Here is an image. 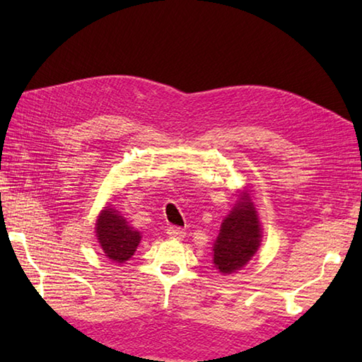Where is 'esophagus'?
I'll list each match as a JSON object with an SVG mask.
<instances>
[{
    "label": "esophagus",
    "instance_id": "esophagus-1",
    "mask_svg": "<svg viewBox=\"0 0 362 362\" xmlns=\"http://www.w3.org/2000/svg\"><path fill=\"white\" fill-rule=\"evenodd\" d=\"M166 233L171 236V238H174V240H183V238H185V235H187L185 230L180 228V227H174V226L168 227V232Z\"/></svg>",
    "mask_w": 362,
    "mask_h": 362
}]
</instances>
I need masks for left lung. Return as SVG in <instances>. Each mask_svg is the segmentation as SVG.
I'll use <instances>...</instances> for the list:
<instances>
[{"instance_id": "obj_1", "label": "left lung", "mask_w": 362, "mask_h": 362, "mask_svg": "<svg viewBox=\"0 0 362 362\" xmlns=\"http://www.w3.org/2000/svg\"><path fill=\"white\" fill-rule=\"evenodd\" d=\"M261 228L257 206L249 187L238 193L236 202L222 219L219 235L213 243V264L221 275H232L244 269L261 245Z\"/></svg>"}]
</instances>
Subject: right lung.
Returning a JSON list of instances; mask_svg holds the SVG:
<instances>
[{
	"label": "right lung",
	"mask_w": 362,
	"mask_h": 362,
	"mask_svg": "<svg viewBox=\"0 0 362 362\" xmlns=\"http://www.w3.org/2000/svg\"><path fill=\"white\" fill-rule=\"evenodd\" d=\"M95 233L105 258L118 264L132 258L141 241V233L129 224L112 202H107L98 214Z\"/></svg>",
	"instance_id": "add662e5"
}]
</instances>
